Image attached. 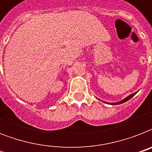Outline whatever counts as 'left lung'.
<instances>
[{"label": "left lung", "mask_w": 152, "mask_h": 152, "mask_svg": "<svg viewBox=\"0 0 152 152\" xmlns=\"http://www.w3.org/2000/svg\"><path fill=\"white\" fill-rule=\"evenodd\" d=\"M137 92H138V91L133 93V94H131V95H129V96H127V97H126V98H125L124 99L121 100V101L117 102H112V103H109V104H111V105H119V104L124 103V102H127L128 100H129L130 99H131V98L133 97V96H134V95H136V94H137ZM96 99H97V98H96ZM101 101H102V100H101ZM106 103H108V102H106Z\"/></svg>", "instance_id": "left-lung-1"}]
</instances>
